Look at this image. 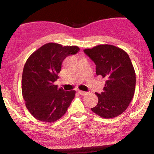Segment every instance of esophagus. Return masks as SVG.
<instances>
[{"mask_svg": "<svg viewBox=\"0 0 154 154\" xmlns=\"http://www.w3.org/2000/svg\"><path fill=\"white\" fill-rule=\"evenodd\" d=\"M78 92H79V94H80L82 96H85L87 94V92H83V91H82V90H78Z\"/></svg>", "mask_w": 154, "mask_h": 154, "instance_id": "1", "label": "esophagus"}]
</instances>
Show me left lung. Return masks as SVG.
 <instances>
[{
	"label": "left lung",
	"instance_id": "left-lung-1",
	"mask_svg": "<svg viewBox=\"0 0 154 154\" xmlns=\"http://www.w3.org/2000/svg\"><path fill=\"white\" fill-rule=\"evenodd\" d=\"M83 51L95 63L96 75L106 79L103 92L95 93L98 102L91 110L103 118H116L126 111L135 91L136 74L129 56L108 44Z\"/></svg>",
	"mask_w": 154,
	"mask_h": 154
}]
</instances>
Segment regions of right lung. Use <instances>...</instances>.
I'll use <instances>...</instances> for the list:
<instances>
[{"label": "right lung", "mask_w": 154, "mask_h": 154, "mask_svg": "<svg viewBox=\"0 0 154 154\" xmlns=\"http://www.w3.org/2000/svg\"><path fill=\"white\" fill-rule=\"evenodd\" d=\"M79 51L77 46L48 43L33 52L26 62L22 96L28 110L36 119L51 123L66 113L76 92H65L54 83L58 79L64 60Z\"/></svg>", "instance_id": "obj_1"}]
</instances>
